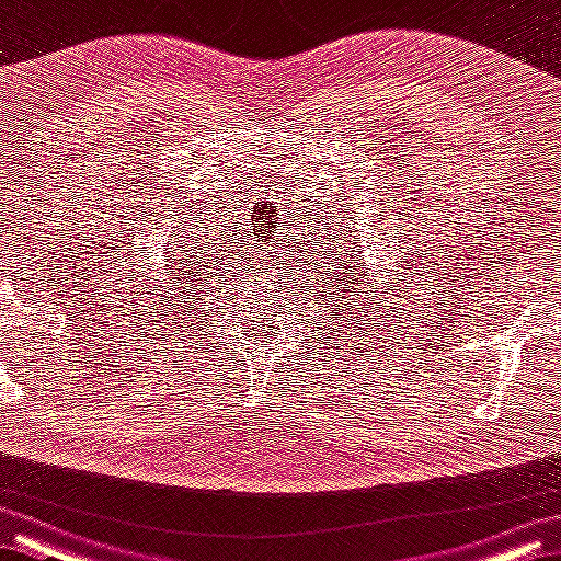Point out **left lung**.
I'll return each mask as SVG.
<instances>
[{
  "label": "left lung",
  "mask_w": 561,
  "mask_h": 561,
  "mask_svg": "<svg viewBox=\"0 0 561 561\" xmlns=\"http://www.w3.org/2000/svg\"><path fill=\"white\" fill-rule=\"evenodd\" d=\"M350 236H353V233H345V237H342L347 241V244L353 241V247H347V254L345 256L334 254V266H332L330 274H322V270H320V279H328V282H322L324 295H317V291H314V299H320V302H324V297H330L328 302H332L330 305L332 312H334V307H337V312H340L342 302H345L347 297H353V289L363 287V284L370 287V282H365L367 277H370V274H365L363 241H360V237H357V239L354 237L353 240H350ZM373 252H380V249H373Z\"/></svg>",
  "instance_id": "8db88e82"
}]
</instances>
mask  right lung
<instances>
[{
	"label": "right lung",
	"mask_w": 561,
	"mask_h": 561,
	"mask_svg": "<svg viewBox=\"0 0 561 561\" xmlns=\"http://www.w3.org/2000/svg\"><path fill=\"white\" fill-rule=\"evenodd\" d=\"M196 244H198V239H196ZM198 247L179 244V241H173V252L169 254L171 262L165 264L169 266V277H161L153 287V291H158V305L163 307L165 317L201 312V309H204L201 307L204 305L201 302V297H206L208 289L214 287V282L219 279V272H214V262L208 259V252L206 249H204V254L196 252ZM163 283L167 284L165 293L160 289ZM169 286H173L174 289L169 290ZM171 294L174 295L173 298L170 297ZM181 301L184 302L183 306L180 305ZM191 304H194L195 307L191 308Z\"/></svg>",
	"instance_id": "1"
}]
</instances>
